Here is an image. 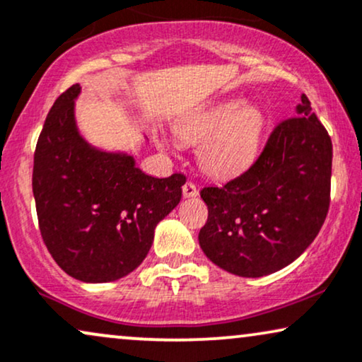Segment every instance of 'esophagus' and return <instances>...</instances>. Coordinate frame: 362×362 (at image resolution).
Listing matches in <instances>:
<instances>
[{
  "label": "esophagus",
  "instance_id": "obj_1",
  "mask_svg": "<svg viewBox=\"0 0 362 362\" xmlns=\"http://www.w3.org/2000/svg\"><path fill=\"white\" fill-rule=\"evenodd\" d=\"M182 194H184L185 199H194V197L199 195V190H197L194 182H187V184L184 185V189H182Z\"/></svg>",
  "mask_w": 362,
  "mask_h": 362
}]
</instances>
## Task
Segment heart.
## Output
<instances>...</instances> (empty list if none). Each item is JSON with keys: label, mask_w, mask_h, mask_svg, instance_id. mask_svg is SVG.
Instances as JSON below:
<instances>
[{"label": "heart", "mask_w": 362, "mask_h": 362, "mask_svg": "<svg viewBox=\"0 0 362 362\" xmlns=\"http://www.w3.org/2000/svg\"><path fill=\"white\" fill-rule=\"evenodd\" d=\"M265 130L264 112L242 97L223 98L190 110L173 123V134L199 145V163L210 177H235L257 157ZM167 148L165 140L158 141Z\"/></svg>", "instance_id": "b5f03b06"}]
</instances>
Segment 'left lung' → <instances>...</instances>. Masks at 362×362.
<instances>
[{"label": "left lung", "mask_w": 362, "mask_h": 362, "mask_svg": "<svg viewBox=\"0 0 362 362\" xmlns=\"http://www.w3.org/2000/svg\"><path fill=\"white\" fill-rule=\"evenodd\" d=\"M332 144L305 95L272 132L257 162L222 187H205L204 254L223 271L262 277L289 265L326 221Z\"/></svg>", "instance_id": "8db88e82"}]
</instances>
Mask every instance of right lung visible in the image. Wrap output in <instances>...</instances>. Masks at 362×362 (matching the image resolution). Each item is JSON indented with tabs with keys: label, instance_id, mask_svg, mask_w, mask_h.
<instances>
[{
	"label": "right lung",
	"instance_id": "add662e5",
	"mask_svg": "<svg viewBox=\"0 0 362 362\" xmlns=\"http://www.w3.org/2000/svg\"><path fill=\"white\" fill-rule=\"evenodd\" d=\"M76 83L59 95L36 144L33 195L41 237L68 276L112 282L147 257L155 227L177 207L185 177L147 175L134 155L80 134Z\"/></svg>",
	"mask_w": 362,
	"mask_h": 362
}]
</instances>
